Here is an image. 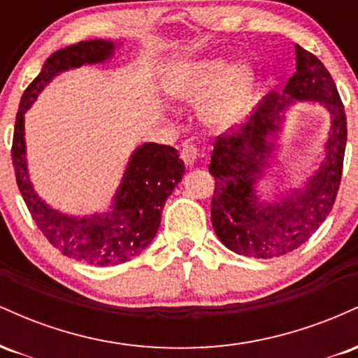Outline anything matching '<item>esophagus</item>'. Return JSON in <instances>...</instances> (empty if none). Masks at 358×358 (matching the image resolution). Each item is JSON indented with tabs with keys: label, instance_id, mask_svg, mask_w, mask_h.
I'll list each match as a JSON object with an SVG mask.
<instances>
[{
	"label": "esophagus",
	"instance_id": "obj_1",
	"mask_svg": "<svg viewBox=\"0 0 358 358\" xmlns=\"http://www.w3.org/2000/svg\"><path fill=\"white\" fill-rule=\"evenodd\" d=\"M180 156H182L185 165L193 166L196 163V158H199V150L193 145H190V143H185L182 150H180Z\"/></svg>",
	"mask_w": 358,
	"mask_h": 358
}]
</instances>
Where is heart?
<instances>
[{"label":"heart","mask_w":358,"mask_h":358,"mask_svg":"<svg viewBox=\"0 0 358 358\" xmlns=\"http://www.w3.org/2000/svg\"><path fill=\"white\" fill-rule=\"evenodd\" d=\"M256 89V76L245 64L227 65L220 57L183 62L166 73L163 92L171 102L196 104L205 124L227 127L244 114Z\"/></svg>","instance_id":"heart-1"}]
</instances>
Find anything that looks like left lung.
Instances as JSON below:
<instances>
[{
  "instance_id": "left-lung-1",
  "label": "left lung",
  "mask_w": 358,
  "mask_h": 358,
  "mask_svg": "<svg viewBox=\"0 0 358 358\" xmlns=\"http://www.w3.org/2000/svg\"><path fill=\"white\" fill-rule=\"evenodd\" d=\"M299 100L318 101L331 114V131L319 168L303 187L261 199L257 183L272 166L285 113ZM347 116L331 76L313 53L296 45V72L282 96L271 92L237 133L215 138L208 171L215 178L212 225L236 254L271 259L298 249L323 224L342 178Z\"/></svg>"
}]
</instances>
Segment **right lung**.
<instances>
[{
	"instance_id": "add662e5",
	"label": "right lung",
	"mask_w": 358,
	"mask_h": 358,
	"mask_svg": "<svg viewBox=\"0 0 358 358\" xmlns=\"http://www.w3.org/2000/svg\"><path fill=\"white\" fill-rule=\"evenodd\" d=\"M116 47L110 40H85L52 53L23 92L11 148L20 193L43 236L64 256L97 268L131 261L151 244L162 222L163 205L185 175L178 151L158 143H143L129 156L109 210L69 215L35 192L28 175L24 113L59 73L102 64L114 55Z\"/></svg>"
}]
</instances>
